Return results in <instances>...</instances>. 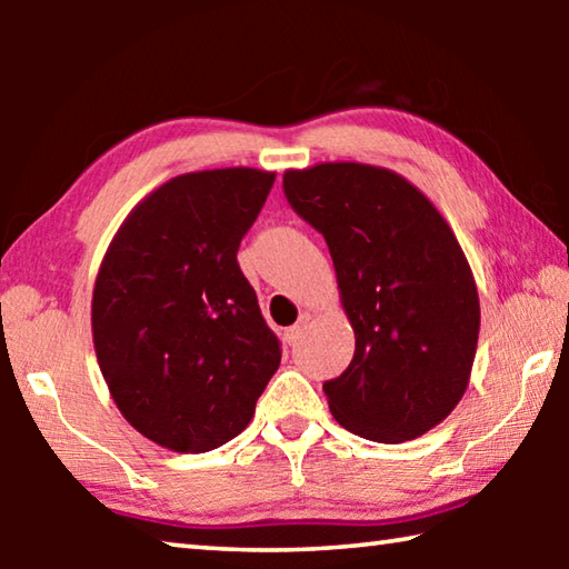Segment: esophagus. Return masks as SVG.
I'll use <instances>...</instances> for the list:
<instances>
[{"label": "esophagus", "instance_id": "1", "mask_svg": "<svg viewBox=\"0 0 569 569\" xmlns=\"http://www.w3.org/2000/svg\"><path fill=\"white\" fill-rule=\"evenodd\" d=\"M308 319H311V316L303 313L301 319H298V323H296V326H291V329H286L283 339H286V343H288V346H293V343L298 341V336H301V331H303V326L308 323Z\"/></svg>", "mask_w": 569, "mask_h": 569}]
</instances>
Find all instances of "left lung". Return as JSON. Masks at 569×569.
Returning a JSON list of instances; mask_svg holds the SVG:
<instances>
[{"label":"left lung","mask_w":569,"mask_h":569,"mask_svg":"<svg viewBox=\"0 0 569 569\" xmlns=\"http://www.w3.org/2000/svg\"><path fill=\"white\" fill-rule=\"evenodd\" d=\"M288 206L326 238L356 351L323 383L336 421L399 445L465 397L479 336L475 276L455 233L409 180L361 162L286 170Z\"/></svg>","instance_id":"left-lung-1"}]
</instances>
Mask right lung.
Listing matches in <instances>:
<instances>
[{"instance_id":"obj_1","label":"right lung","mask_w":569,"mask_h":569,"mask_svg":"<svg viewBox=\"0 0 569 569\" xmlns=\"http://www.w3.org/2000/svg\"><path fill=\"white\" fill-rule=\"evenodd\" d=\"M273 180L253 168L172 178L104 253L94 353L122 417L160 447H223L253 419L281 363V341L236 258Z\"/></svg>"}]
</instances>
